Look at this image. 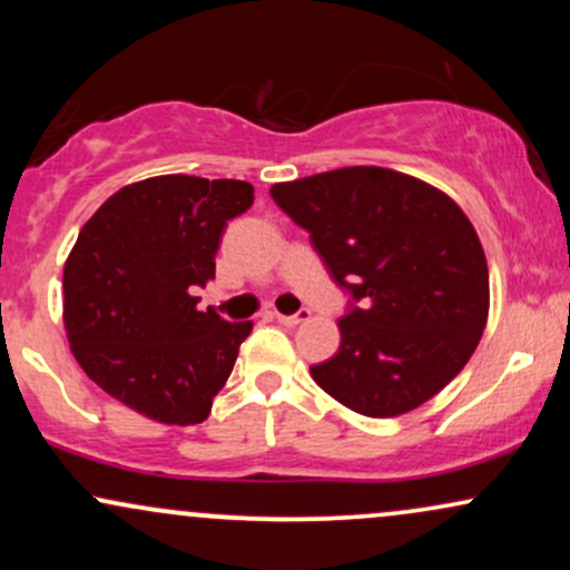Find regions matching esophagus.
Instances as JSON below:
<instances>
[{"label": "esophagus", "mask_w": 570, "mask_h": 570, "mask_svg": "<svg viewBox=\"0 0 570 570\" xmlns=\"http://www.w3.org/2000/svg\"><path fill=\"white\" fill-rule=\"evenodd\" d=\"M273 316H276V322H281V324L297 326V324H303L305 318H311V311H307V307H299L297 313H289V316H286V313H273Z\"/></svg>", "instance_id": "esophagus-1"}]
</instances>
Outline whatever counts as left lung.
Here are the masks:
<instances>
[{
	"label": "left lung",
	"mask_w": 570,
	"mask_h": 570,
	"mask_svg": "<svg viewBox=\"0 0 570 570\" xmlns=\"http://www.w3.org/2000/svg\"><path fill=\"white\" fill-rule=\"evenodd\" d=\"M348 294L340 351L313 364L330 396L394 417L466 367L488 322V263L472 222L426 181L351 166L271 187Z\"/></svg>",
	"instance_id": "8db88e82"
}]
</instances>
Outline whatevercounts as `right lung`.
Segmentation results:
<instances>
[{"instance_id":"right-lung-1","label":"right lung","mask_w":570,"mask_h":570,"mask_svg":"<svg viewBox=\"0 0 570 570\" xmlns=\"http://www.w3.org/2000/svg\"><path fill=\"white\" fill-rule=\"evenodd\" d=\"M252 203L248 181L168 174L122 187L88 219L63 271V322L98 389L153 421H206L252 322L198 311L193 294Z\"/></svg>"}]
</instances>
